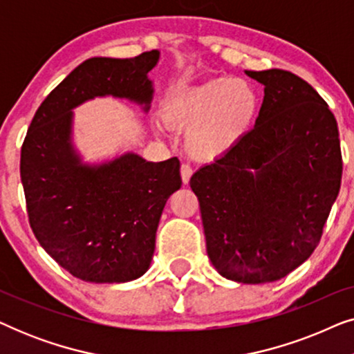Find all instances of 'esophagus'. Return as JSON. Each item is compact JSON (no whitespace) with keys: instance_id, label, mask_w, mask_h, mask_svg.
Listing matches in <instances>:
<instances>
[{"instance_id":"esophagus-1","label":"esophagus","mask_w":354,"mask_h":354,"mask_svg":"<svg viewBox=\"0 0 354 354\" xmlns=\"http://www.w3.org/2000/svg\"><path fill=\"white\" fill-rule=\"evenodd\" d=\"M192 174H193V171H192L190 164L183 162V164H182V167H180V176H182V182H183V183H188V182H190V177H192Z\"/></svg>"}]
</instances>
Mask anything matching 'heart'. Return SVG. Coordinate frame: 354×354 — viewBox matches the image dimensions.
I'll return each mask as SVG.
<instances>
[{
    "instance_id": "b5f03b06",
    "label": "heart",
    "mask_w": 354,
    "mask_h": 354,
    "mask_svg": "<svg viewBox=\"0 0 354 354\" xmlns=\"http://www.w3.org/2000/svg\"><path fill=\"white\" fill-rule=\"evenodd\" d=\"M258 111L259 95L248 80L216 77L172 91L162 115L172 127L188 130L192 154L209 159L234 148L251 129Z\"/></svg>"
}]
</instances>
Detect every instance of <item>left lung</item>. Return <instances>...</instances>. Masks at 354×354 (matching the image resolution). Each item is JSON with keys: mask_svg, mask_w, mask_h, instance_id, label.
I'll return each mask as SVG.
<instances>
[{"mask_svg": "<svg viewBox=\"0 0 354 354\" xmlns=\"http://www.w3.org/2000/svg\"><path fill=\"white\" fill-rule=\"evenodd\" d=\"M264 85L254 127L193 174L206 251L222 277L274 282L316 250L342 183L337 120L308 82L246 71Z\"/></svg>", "mask_w": 354, "mask_h": 354, "instance_id": "1", "label": "left lung"}]
</instances>
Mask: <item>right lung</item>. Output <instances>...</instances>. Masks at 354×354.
Here are the masks:
<instances>
[{
  "label": "right lung",
  "instance_id": "obj_1",
  "mask_svg": "<svg viewBox=\"0 0 354 354\" xmlns=\"http://www.w3.org/2000/svg\"><path fill=\"white\" fill-rule=\"evenodd\" d=\"M159 51L130 59L90 57L37 109L21 149L28 222L38 243L74 277L124 283L147 272L167 198L182 185L177 158L149 162L137 153L84 164L72 145V109L96 96L153 100L148 72Z\"/></svg>",
  "mask_w": 354,
  "mask_h": 354
}]
</instances>
